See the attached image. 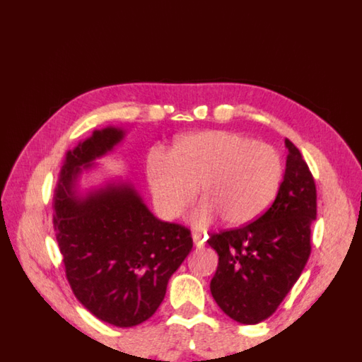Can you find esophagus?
Masks as SVG:
<instances>
[{
	"mask_svg": "<svg viewBox=\"0 0 362 362\" xmlns=\"http://www.w3.org/2000/svg\"><path fill=\"white\" fill-rule=\"evenodd\" d=\"M193 242L196 245V247H204L205 245V240H207V235L205 233H201V232H193Z\"/></svg>",
	"mask_w": 362,
	"mask_h": 362,
	"instance_id": "obj_1",
	"label": "esophagus"
}]
</instances>
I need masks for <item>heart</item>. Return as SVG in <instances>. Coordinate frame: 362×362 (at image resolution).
I'll return each mask as SVG.
<instances>
[{
	"label": "heart",
	"instance_id": "obj_1",
	"mask_svg": "<svg viewBox=\"0 0 362 362\" xmlns=\"http://www.w3.org/2000/svg\"><path fill=\"white\" fill-rule=\"evenodd\" d=\"M284 174L278 148L228 130L185 134L169 153L153 147L146 157L148 191L163 218L180 216L197 187L204 201L191 215L196 228L218 216L229 226L256 219L276 201Z\"/></svg>",
	"mask_w": 362,
	"mask_h": 362
}]
</instances>
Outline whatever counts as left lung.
<instances>
[{
    "label": "left lung",
    "instance_id": "left-lung-1",
    "mask_svg": "<svg viewBox=\"0 0 362 362\" xmlns=\"http://www.w3.org/2000/svg\"><path fill=\"white\" fill-rule=\"evenodd\" d=\"M286 147L284 182L272 207L254 223L207 240L218 252L210 292L226 315L243 325L274 314L310 256L315 182L292 141L286 139Z\"/></svg>",
    "mask_w": 362,
    "mask_h": 362
}]
</instances>
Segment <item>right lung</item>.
I'll list each match as a JSON object with an SVG mask.
<instances>
[{
    "instance_id": "right-lung-1",
    "label": "right lung",
    "mask_w": 362,
    "mask_h": 362,
    "mask_svg": "<svg viewBox=\"0 0 362 362\" xmlns=\"http://www.w3.org/2000/svg\"><path fill=\"white\" fill-rule=\"evenodd\" d=\"M122 138L124 130L108 127L67 152L54 189L53 226L78 301L98 320L130 328L158 309L193 238L185 226L155 218L127 183L76 194L83 169Z\"/></svg>"
}]
</instances>
